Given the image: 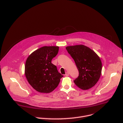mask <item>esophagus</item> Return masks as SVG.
<instances>
[{
    "label": "esophagus",
    "mask_w": 123,
    "mask_h": 123,
    "mask_svg": "<svg viewBox=\"0 0 123 123\" xmlns=\"http://www.w3.org/2000/svg\"><path fill=\"white\" fill-rule=\"evenodd\" d=\"M66 76H68L69 75V73L68 72H66V74H65Z\"/></svg>",
    "instance_id": "1"
}]
</instances>
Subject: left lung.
I'll return each mask as SVG.
<instances>
[{"label":"left lung","mask_w":123,"mask_h":123,"mask_svg":"<svg viewBox=\"0 0 123 123\" xmlns=\"http://www.w3.org/2000/svg\"><path fill=\"white\" fill-rule=\"evenodd\" d=\"M66 49L79 71V76L74 83L82 90L91 89L98 81L101 74L100 58L93 50L83 45L68 46Z\"/></svg>","instance_id":"obj_1"}]
</instances>
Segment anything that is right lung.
<instances>
[{"mask_svg": "<svg viewBox=\"0 0 123 123\" xmlns=\"http://www.w3.org/2000/svg\"><path fill=\"white\" fill-rule=\"evenodd\" d=\"M58 50V46H44L33 51L27 59L25 76L31 86L39 92L53 91L63 76L51 62Z\"/></svg>", "mask_w": 123, "mask_h": 123, "instance_id": "right-lung-1", "label": "right lung"}]
</instances>
